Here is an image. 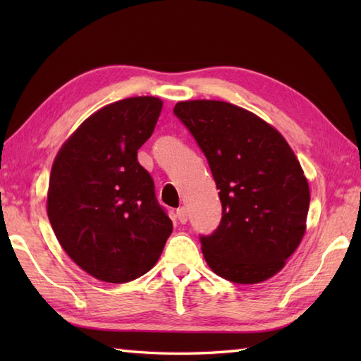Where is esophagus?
Returning <instances> with one entry per match:
<instances>
[{"instance_id":"1","label":"esophagus","mask_w":361,"mask_h":361,"mask_svg":"<svg viewBox=\"0 0 361 361\" xmlns=\"http://www.w3.org/2000/svg\"><path fill=\"white\" fill-rule=\"evenodd\" d=\"M176 217H178L180 224H186V221H188V209L185 208V206H181V208L176 209Z\"/></svg>"}]
</instances>
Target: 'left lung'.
<instances>
[{
    "instance_id": "left-lung-1",
    "label": "left lung",
    "mask_w": 361,
    "mask_h": 361,
    "mask_svg": "<svg viewBox=\"0 0 361 361\" xmlns=\"http://www.w3.org/2000/svg\"><path fill=\"white\" fill-rule=\"evenodd\" d=\"M173 113L204 153L220 189V225L200 235L206 262L235 283L270 279L305 233L310 190L293 150L278 130L233 104L186 101Z\"/></svg>"
}]
</instances>
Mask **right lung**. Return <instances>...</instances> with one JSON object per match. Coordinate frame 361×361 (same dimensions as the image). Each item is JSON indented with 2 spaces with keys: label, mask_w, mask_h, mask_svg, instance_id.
I'll use <instances>...</instances> for the list:
<instances>
[{
  "label": "right lung",
  "mask_w": 361,
  "mask_h": 361,
  "mask_svg": "<svg viewBox=\"0 0 361 361\" xmlns=\"http://www.w3.org/2000/svg\"><path fill=\"white\" fill-rule=\"evenodd\" d=\"M163 102L122 99L75 130L51 169L48 217L57 240L96 279L130 282L157 264L172 234L155 183L137 163Z\"/></svg>",
  "instance_id": "add662e5"
}]
</instances>
